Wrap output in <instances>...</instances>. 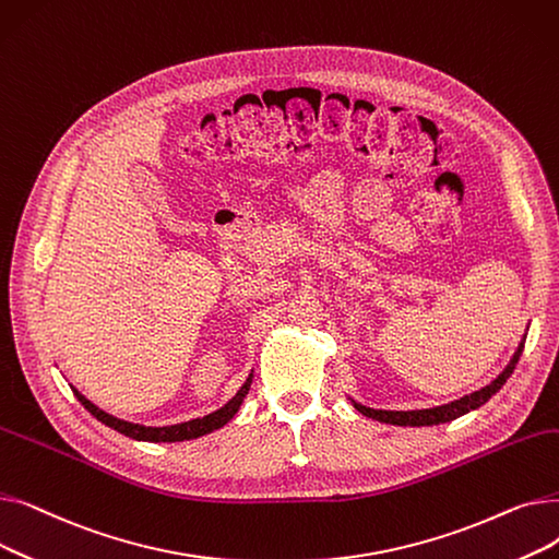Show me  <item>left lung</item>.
<instances>
[{"label":"left lung","mask_w":559,"mask_h":559,"mask_svg":"<svg viewBox=\"0 0 559 559\" xmlns=\"http://www.w3.org/2000/svg\"><path fill=\"white\" fill-rule=\"evenodd\" d=\"M523 344H525V335L523 340L519 342L514 356L510 360V365L498 373L489 385L480 388L478 392H472L466 394L457 401H451V403H444V405H437V407H426V409H373V407H367L362 403H354V407L358 409V413H362L365 417L369 419H376L380 424H392V426H437V424H449L466 413H472V409H478L480 405H485L498 390H501L506 385V380L512 376L519 358H521V350H523Z\"/></svg>","instance_id":"left-lung-1"}]
</instances>
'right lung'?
<instances>
[{"label": "right lung", "instance_id": "1", "mask_svg": "<svg viewBox=\"0 0 559 559\" xmlns=\"http://www.w3.org/2000/svg\"><path fill=\"white\" fill-rule=\"evenodd\" d=\"M251 380H253V373H249L247 383L238 390V394H235L224 407L215 409V413L205 415L201 419H190V421H183V424H174V426H163V428H154V426H142V424H131V421H124V419H117L108 413H104V409H99L95 403L87 401L79 390L72 388L74 396L81 401V405L91 413L93 417H97L102 424H106L108 428L122 432L131 439H138V442H186V439H197L201 435H209L222 426H226L235 415H238V409L245 401V396L249 394V388H251Z\"/></svg>", "mask_w": 559, "mask_h": 559}]
</instances>
